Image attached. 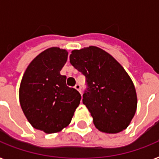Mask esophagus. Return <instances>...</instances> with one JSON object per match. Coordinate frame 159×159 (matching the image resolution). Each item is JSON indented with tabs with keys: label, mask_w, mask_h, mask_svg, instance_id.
Wrapping results in <instances>:
<instances>
[{
	"label": "esophagus",
	"mask_w": 159,
	"mask_h": 159,
	"mask_svg": "<svg viewBox=\"0 0 159 159\" xmlns=\"http://www.w3.org/2000/svg\"><path fill=\"white\" fill-rule=\"evenodd\" d=\"M75 89H77L78 92H81V86H80V84H76L75 85V87H74Z\"/></svg>",
	"instance_id": "esophagus-1"
}]
</instances>
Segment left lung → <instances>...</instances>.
I'll return each instance as SVG.
<instances>
[{"instance_id":"8db88e82","label":"left lung","mask_w":159,"mask_h":159,"mask_svg":"<svg viewBox=\"0 0 159 159\" xmlns=\"http://www.w3.org/2000/svg\"><path fill=\"white\" fill-rule=\"evenodd\" d=\"M70 62L86 77L82 102L100 131L116 134L125 129L137 108L132 80L111 54L95 46L72 51Z\"/></svg>"}]
</instances>
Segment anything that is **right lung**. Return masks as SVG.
<instances>
[{
	"instance_id": "add662e5",
	"label": "right lung",
	"mask_w": 159,
	"mask_h": 159,
	"mask_svg": "<svg viewBox=\"0 0 159 159\" xmlns=\"http://www.w3.org/2000/svg\"><path fill=\"white\" fill-rule=\"evenodd\" d=\"M65 49H46L30 63L20 87V103L34 129L47 134L59 132L70 124L81 95L66 85L60 71L67 60Z\"/></svg>"
}]
</instances>
